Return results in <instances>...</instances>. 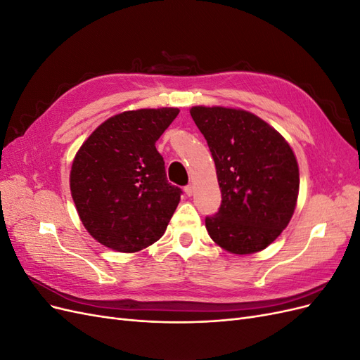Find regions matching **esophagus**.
<instances>
[{
    "label": "esophagus",
    "instance_id": "1",
    "mask_svg": "<svg viewBox=\"0 0 360 360\" xmlns=\"http://www.w3.org/2000/svg\"><path fill=\"white\" fill-rule=\"evenodd\" d=\"M184 193H186L188 197H191V195L193 193V186H192V184H188V186H184Z\"/></svg>",
    "mask_w": 360,
    "mask_h": 360
}]
</instances>
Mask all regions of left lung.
Here are the masks:
<instances>
[{"label": "left lung", "mask_w": 360, "mask_h": 360, "mask_svg": "<svg viewBox=\"0 0 360 360\" xmlns=\"http://www.w3.org/2000/svg\"><path fill=\"white\" fill-rule=\"evenodd\" d=\"M222 193L219 210L205 217L213 242L245 255L266 249L288 225L299 193V167L287 141L243 110L193 106Z\"/></svg>", "instance_id": "8db88e82"}]
</instances>
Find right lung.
<instances>
[{"instance_id":"right-lung-1","label":"right lung","mask_w":360,"mask_h":360,"mask_svg":"<svg viewBox=\"0 0 360 360\" xmlns=\"http://www.w3.org/2000/svg\"><path fill=\"white\" fill-rule=\"evenodd\" d=\"M179 112L160 108L114 115L76 153L72 198L86 231L106 248L138 252L165 233L183 192L168 183L156 141Z\"/></svg>"}]
</instances>
